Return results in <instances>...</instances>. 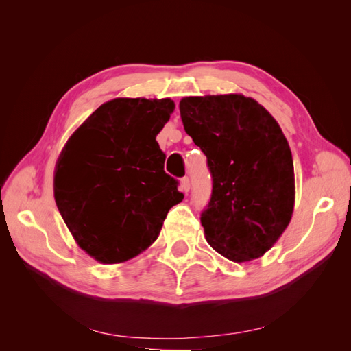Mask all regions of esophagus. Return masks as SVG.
<instances>
[{
  "label": "esophagus",
  "instance_id": "34e87169",
  "mask_svg": "<svg viewBox=\"0 0 351 351\" xmlns=\"http://www.w3.org/2000/svg\"><path fill=\"white\" fill-rule=\"evenodd\" d=\"M182 189L184 190V192H189V190H190V180H189V177H183L182 178Z\"/></svg>",
  "mask_w": 351,
  "mask_h": 351
}]
</instances>
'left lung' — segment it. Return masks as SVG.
Returning a JSON list of instances; mask_svg holds the SVG:
<instances>
[{
    "instance_id": "8db88e82",
    "label": "left lung",
    "mask_w": 351,
    "mask_h": 351,
    "mask_svg": "<svg viewBox=\"0 0 351 351\" xmlns=\"http://www.w3.org/2000/svg\"><path fill=\"white\" fill-rule=\"evenodd\" d=\"M180 115L212 177L200 214L206 241L232 262L261 258L294 208L293 156L278 123L256 101L234 93L183 98Z\"/></svg>"
}]
</instances>
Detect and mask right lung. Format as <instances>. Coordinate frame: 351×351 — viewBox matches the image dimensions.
Wrapping results in <instances>:
<instances>
[{
    "instance_id": "1",
    "label": "right lung",
    "mask_w": 351,
    "mask_h": 351,
    "mask_svg": "<svg viewBox=\"0 0 351 351\" xmlns=\"http://www.w3.org/2000/svg\"><path fill=\"white\" fill-rule=\"evenodd\" d=\"M174 111L165 99L117 98L71 134L54 177L60 214L79 246L102 263H120L158 239L183 193L164 171L156 134Z\"/></svg>"
}]
</instances>
